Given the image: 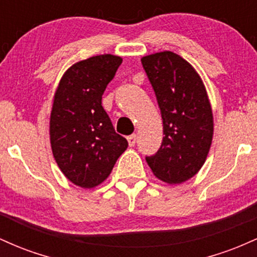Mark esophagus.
Wrapping results in <instances>:
<instances>
[{
	"label": "esophagus",
	"mask_w": 257,
	"mask_h": 257,
	"mask_svg": "<svg viewBox=\"0 0 257 257\" xmlns=\"http://www.w3.org/2000/svg\"><path fill=\"white\" fill-rule=\"evenodd\" d=\"M128 144H129V146H134L135 144H137V134H132V135H129L128 138Z\"/></svg>",
	"instance_id": "1"
}]
</instances>
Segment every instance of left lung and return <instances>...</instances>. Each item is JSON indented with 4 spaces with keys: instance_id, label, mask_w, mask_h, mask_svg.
<instances>
[{
    "instance_id": "1",
    "label": "left lung",
    "mask_w": 257,
    "mask_h": 257,
    "mask_svg": "<svg viewBox=\"0 0 257 257\" xmlns=\"http://www.w3.org/2000/svg\"><path fill=\"white\" fill-rule=\"evenodd\" d=\"M163 119V141L147 156L151 170L168 184H181L199 172L213 140L210 102L199 75L173 52L141 59Z\"/></svg>"
}]
</instances>
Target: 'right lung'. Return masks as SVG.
<instances>
[{
    "label": "right lung",
    "instance_id": "right-lung-1",
    "mask_svg": "<svg viewBox=\"0 0 257 257\" xmlns=\"http://www.w3.org/2000/svg\"><path fill=\"white\" fill-rule=\"evenodd\" d=\"M120 64L122 58L111 54L79 61L55 91L49 126L53 156L64 175L83 188L101 184L128 147L101 105Z\"/></svg>",
    "mask_w": 257,
    "mask_h": 257
}]
</instances>
